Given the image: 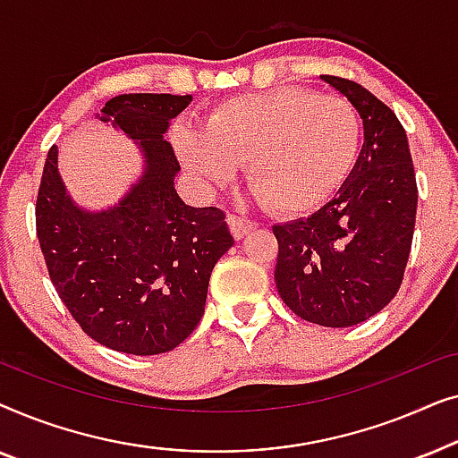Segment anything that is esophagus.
Segmentation results:
<instances>
[{
	"mask_svg": "<svg viewBox=\"0 0 458 458\" xmlns=\"http://www.w3.org/2000/svg\"><path fill=\"white\" fill-rule=\"evenodd\" d=\"M227 223H229V229H231V233H233L235 240H242L243 235L256 229V223L248 221V218H243V216H237V215H229Z\"/></svg>",
	"mask_w": 458,
	"mask_h": 458,
	"instance_id": "esophagus-1",
	"label": "esophagus"
}]
</instances>
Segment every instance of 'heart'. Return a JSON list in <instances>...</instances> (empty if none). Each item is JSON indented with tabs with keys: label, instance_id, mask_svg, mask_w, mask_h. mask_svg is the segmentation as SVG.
I'll return each mask as SVG.
<instances>
[{
	"label": "heart",
	"instance_id": "b5f03b06",
	"mask_svg": "<svg viewBox=\"0 0 458 458\" xmlns=\"http://www.w3.org/2000/svg\"><path fill=\"white\" fill-rule=\"evenodd\" d=\"M360 137V116L346 99L277 87L225 99L206 129L177 124L173 146L206 191L223 187L246 162L259 202L281 215H306L350 179Z\"/></svg>",
	"mask_w": 458,
	"mask_h": 458
}]
</instances>
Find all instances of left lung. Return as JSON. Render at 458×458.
I'll use <instances>...</instances> for the list:
<instances>
[{"mask_svg": "<svg viewBox=\"0 0 458 458\" xmlns=\"http://www.w3.org/2000/svg\"><path fill=\"white\" fill-rule=\"evenodd\" d=\"M365 127L359 160L340 191L309 218L275 225V284L304 321L352 327L396 296L411 254L417 181L396 114L354 81L321 74Z\"/></svg>", "mask_w": 458, "mask_h": 458, "instance_id": "1", "label": "left lung"}]
</instances>
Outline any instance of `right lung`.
Segmentation results:
<instances>
[{"mask_svg":"<svg viewBox=\"0 0 458 458\" xmlns=\"http://www.w3.org/2000/svg\"><path fill=\"white\" fill-rule=\"evenodd\" d=\"M190 102L124 93L96 114L135 141L143 158L140 179L108 208L74 202L55 146L43 166L35 216L49 277L81 329L116 352L177 348L204 315L212 268L233 246L223 210L193 208L174 190L181 166L165 135Z\"/></svg>","mask_w":458,"mask_h":458,"instance_id":"1","label":"right lung"}]
</instances>
